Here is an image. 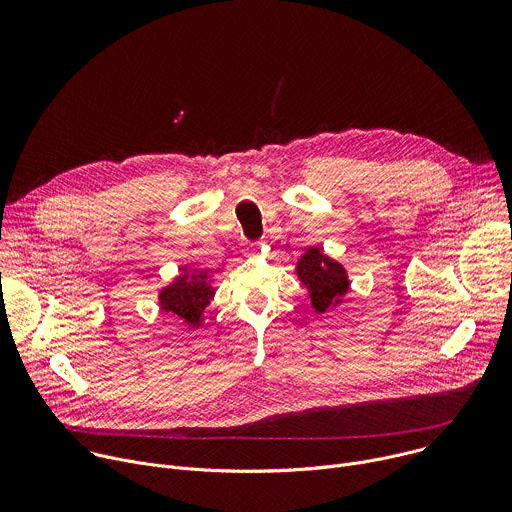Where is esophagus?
I'll return each mask as SVG.
<instances>
[{"instance_id":"esophagus-1","label":"esophagus","mask_w":512,"mask_h":512,"mask_svg":"<svg viewBox=\"0 0 512 512\" xmlns=\"http://www.w3.org/2000/svg\"><path fill=\"white\" fill-rule=\"evenodd\" d=\"M257 251H259V247H257L255 243H251V245H249V255H253V253H257Z\"/></svg>"}]
</instances>
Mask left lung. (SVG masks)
<instances>
[{
	"mask_svg": "<svg viewBox=\"0 0 512 512\" xmlns=\"http://www.w3.org/2000/svg\"><path fill=\"white\" fill-rule=\"evenodd\" d=\"M296 273L300 281L308 287L312 308L318 314H324L334 304H340V298L346 296L348 275L344 267L324 255L318 247H312L302 255Z\"/></svg>",
	"mask_w": 512,
	"mask_h": 512,
	"instance_id": "obj_1",
	"label": "left lung"
}]
</instances>
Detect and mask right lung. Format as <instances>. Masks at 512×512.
<instances>
[{
  "label": "right lung",
  "instance_id": "1",
  "mask_svg": "<svg viewBox=\"0 0 512 512\" xmlns=\"http://www.w3.org/2000/svg\"><path fill=\"white\" fill-rule=\"evenodd\" d=\"M182 271H186V267ZM212 296L214 287L208 283V273L192 269L178 275L160 291V306L192 330L202 324V312L210 304Z\"/></svg>",
  "mask_w": 512,
  "mask_h": 512
}]
</instances>
